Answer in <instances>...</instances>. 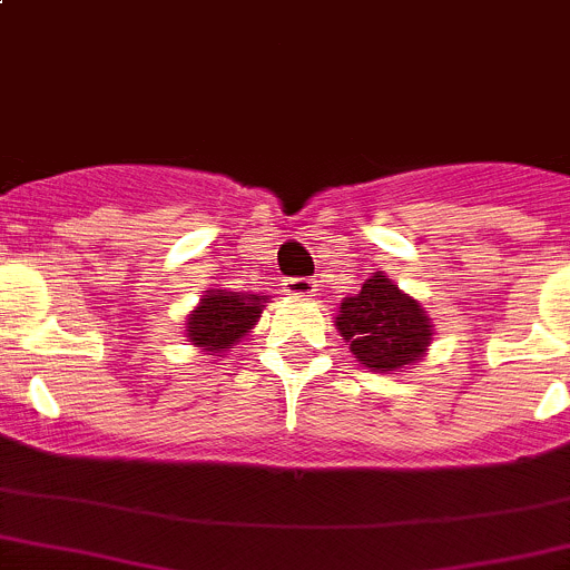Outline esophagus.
<instances>
[{"label":"esophagus","instance_id":"obj_1","mask_svg":"<svg viewBox=\"0 0 570 570\" xmlns=\"http://www.w3.org/2000/svg\"><path fill=\"white\" fill-rule=\"evenodd\" d=\"M314 289H317V281L314 278H286L284 281V292H289V295H314Z\"/></svg>","mask_w":570,"mask_h":570}]
</instances>
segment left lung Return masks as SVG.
I'll list each match as a JSON object with an SVG mask.
<instances>
[{
	"label": "left lung",
	"instance_id": "8db88e82",
	"mask_svg": "<svg viewBox=\"0 0 570 570\" xmlns=\"http://www.w3.org/2000/svg\"><path fill=\"white\" fill-rule=\"evenodd\" d=\"M340 334L351 342L353 358L370 370H397L423 356L432 342V323L417 301L403 295L386 275L364 281L336 314Z\"/></svg>",
	"mask_w": 570,
	"mask_h": 570
}]
</instances>
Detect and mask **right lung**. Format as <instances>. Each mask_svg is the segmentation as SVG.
I'll return each instance as SVG.
<instances>
[{
    "label": "right lung",
    "instance_id": "obj_1",
    "mask_svg": "<svg viewBox=\"0 0 570 570\" xmlns=\"http://www.w3.org/2000/svg\"><path fill=\"white\" fill-rule=\"evenodd\" d=\"M262 303H267V297L225 289L208 292L189 317V325H186L191 345L212 351V356L223 353L225 347L239 342L250 325H256L258 314H262Z\"/></svg>",
    "mask_w": 570,
    "mask_h": 570
}]
</instances>
